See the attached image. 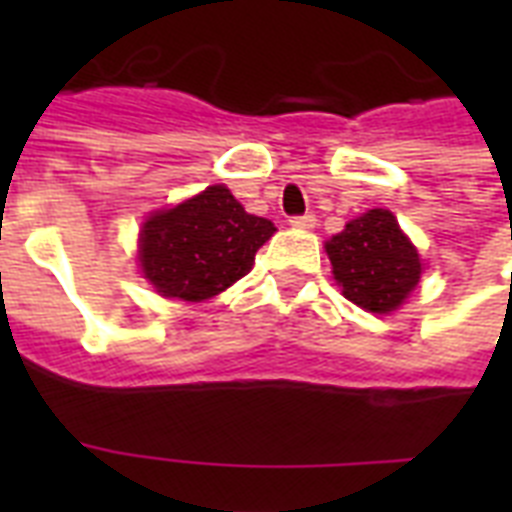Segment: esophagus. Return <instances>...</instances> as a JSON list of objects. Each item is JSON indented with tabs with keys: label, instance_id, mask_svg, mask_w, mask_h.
<instances>
[{
	"label": "esophagus",
	"instance_id": "obj_1",
	"mask_svg": "<svg viewBox=\"0 0 512 512\" xmlns=\"http://www.w3.org/2000/svg\"><path fill=\"white\" fill-rule=\"evenodd\" d=\"M289 225H295V228H305V231H311V228H316V215H313V212H305V215L289 217Z\"/></svg>",
	"mask_w": 512,
	"mask_h": 512
}]
</instances>
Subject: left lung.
Returning <instances> with one entry per match:
<instances>
[{
    "label": "left lung",
    "mask_w": 512,
    "mask_h": 512,
    "mask_svg": "<svg viewBox=\"0 0 512 512\" xmlns=\"http://www.w3.org/2000/svg\"><path fill=\"white\" fill-rule=\"evenodd\" d=\"M327 255L342 295L372 313L396 311L422 273L417 249L388 209H369L350 220L327 241Z\"/></svg>",
    "instance_id": "8db88e82"
}]
</instances>
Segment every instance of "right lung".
I'll list each match as a JSON object with an SVG mask.
<instances>
[{"label": "right lung", "instance_id": "1", "mask_svg": "<svg viewBox=\"0 0 512 512\" xmlns=\"http://www.w3.org/2000/svg\"><path fill=\"white\" fill-rule=\"evenodd\" d=\"M273 223L247 215L225 185L156 212L140 233V265L164 297L199 303L247 276Z\"/></svg>", "mask_w": 512, "mask_h": 512}]
</instances>
